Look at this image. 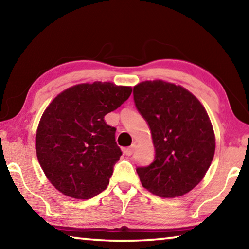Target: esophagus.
<instances>
[{"label": "esophagus", "instance_id": "obj_1", "mask_svg": "<svg viewBox=\"0 0 249 249\" xmlns=\"http://www.w3.org/2000/svg\"><path fill=\"white\" fill-rule=\"evenodd\" d=\"M134 149H135V146H130V147H127V148H124L123 149V153L126 155V156H132L133 153H134Z\"/></svg>", "mask_w": 249, "mask_h": 249}]
</instances>
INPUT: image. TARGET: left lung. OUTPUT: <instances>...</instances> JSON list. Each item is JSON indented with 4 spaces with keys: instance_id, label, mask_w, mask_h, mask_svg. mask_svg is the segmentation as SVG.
<instances>
[{
    "instance_id": "obj_1",
    "label": "left lung",
    "mask_w": 249,
    "mask_h": 249,
    "mask_svg": "<svg viewBox=\"0 0 249 249\" xmlns=\"http://www.w3.org/2000/svg\"><path fill=\"white\" fill-rule=\"evenodd\" d=\"M133 94L155 147L154 161L136 168L142 187L162 197L185 195L203 179L214 157L208 113L191 92L162 80L138 83Z\"/></svg>"
}]
</instances>
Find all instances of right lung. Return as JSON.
<instances>
[{"label": "right lung", "instance_id": "right-lung-1", "mask_svg": "<svg viewBox=\"0 0 249 249\" xmlns=\"http://www.w3.org/2000/svg\"><path fill=\"white\" fill-rule=\"evenodd\" d=\"M130 93V87L112 82L82 83L61 92L45 109L36 154L46 177L62 195L88 200L107 189L122 151L116 128L104 116Z\"/></svg>", "mask_w": 249, "mask_h": 249}]
</instances>
